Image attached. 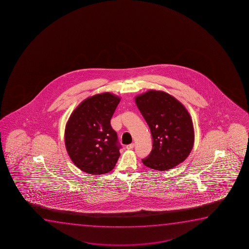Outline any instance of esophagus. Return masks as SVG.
<instances>
[{"label": "esophagus", "instance_id": "obj_1", "mask_svg": "<svg viewBox=\"0 0 249 249\" xmlns=\"http://www.w3.org/2000/svg\"><path fill=\"white\" fill-rule=\"evenodd\" d=\"M135 146V144L134 143H130L128 145H126V148L127 150H132Z\"/></svg>", "mask_w": 249, "mask_h": 249}]
</instances>
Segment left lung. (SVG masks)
<instances>
[{
  "instance_id": "1",
  "label": "left lung",
  "mask_w": 249,
  "mask_h": 249,
  "mask_svg": "<svg viewBox=\"0 0 249 249\" xmlns=\"http://www.w3.org/2000/svg\"><path fill=\"white\" fill-rule=\"evenodd\" d=\"M137 107L150 127L153 140L144 166L165 171L183 162L194 144V126L186 108L163 91L149 90L135 97Z\"/></svg>"
}]
</instances>
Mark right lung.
I'll return each mask as SVG.
<instances>
[{
    "label": "right lung",
    "instance_id": "right-lung-1",
    "mask_svg": "<svg viewBox=\"0 0 249 249\" xmlns=\"http://www.w3.org/2000/svg\"><path fill=\"white\" fill-rule=\"evenodd\" d=\"M121 98L110 92L83 100L69 118L65 143L69 157L79 169L98 175L109 173L120 157L117 134L110 119Z\"/></svg>",
    "mask_w": 249,
    "mask_h": 249
}]
</instances>
